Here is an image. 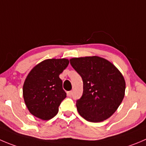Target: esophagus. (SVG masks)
Listing matches in <instances>:
<instances>
[{
	"instance_id": "1",
	"label": "esophagus",
	"mask_w": 146,
	"mask_h": 146,
	"mask_svg": "<svg viewBox=\"0 0 146 146\" xmlns=\"http://www.w3.org/2000/svg\"><path fill=\"white\" fill-rule=\"evenodd\" d=\"M72 94H73V91H68V92H67V95L69 96V97H70V96H71Z\"/></svg>"
}]
</instances>
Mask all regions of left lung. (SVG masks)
Returning a JSON list of instances; mask_svg holds the SVG:
<instances>
[{
  "label": "left lung",
  "instance_id": "left-lung-1",
  "mask_svg": "<svg viewBox=\"0 0 146 146\" xmlns=\"http://www.w3.org/2000/svg\"><path fill=\"white\" fill-rule=\"evenodd\" d=\"M70 62L83 82V95L76 101L78 113L93 123L110 118L125 96V82L121 72L98 56L73 58Z\"/></svg>",
  "mask_w": 146,
  "mask_h": 146
}]
</instances>
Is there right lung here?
<instances>
[{
  "mask_svg": "<svg viewBox=\"0 0 146 146\" xmlns=\"http://www.w3.org/2000/svg\"><path fill=\"white\" fill-rule=\"evenodd\" d=\"M68 64L66 58L47 59L28 73L23 95L28 111L34 116L48 121L58 113L59 106L66 97L59 75Z\"/></svg>",
  "mask_w": 146,
  "mask_h": 146,
  "instance_id": "obj_1",
  "label": "right lung"
}]
</instances>
